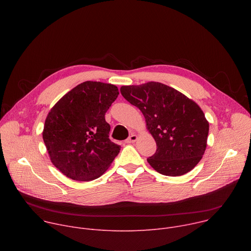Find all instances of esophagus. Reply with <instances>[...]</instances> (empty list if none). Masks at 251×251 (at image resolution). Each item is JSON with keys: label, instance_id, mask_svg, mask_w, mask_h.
Wrapping results in <instances>:
<instances>
[{"label": "esophagus", "instance_id": "1", "mask_svg": "<svg viewBox=\"0 0 251 251\" xmlns=\"http://www.w3.org/2000/svg\"><path fill=\"white\" fill-rule=\"evenodd\" d=\"M137 135L136 134H131L130 136H129V138L125 141L126 143H127V144H130V143H134L136 140H137Z\"/></svg>", "mask_w": 251, "mask_h": 251}]
</instances>
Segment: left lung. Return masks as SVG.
Returning <instances> with one entry per match:
<instances>
[{"label":"left lung","instance_id":"1","mask_svg":"<svg viewBox=\"0 0 251 251\" xmlns=\"http://www.w3.org/2000/svg\"><path fill=\"white\" fill-rule=\"evenodd\" d=\"M120 91L141 110L156 141V153L147 159L151 167L170 176L193 170L204 154L209 129L200 106L160 82L122 86Z\"/></svg>","mask_w":251,"mask_h":251}]
</instances>
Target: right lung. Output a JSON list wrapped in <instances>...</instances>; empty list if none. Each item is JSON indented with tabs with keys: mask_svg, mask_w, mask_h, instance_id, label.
I'll return each mask as SVG.
<instances>
[{
	"mask_svg": "<svg viewBox=\"0 0 251 251\" xmlns=\"http://www.w3.org/2000/svg\"><path fill=\"white\" fill-rule=\"evenodd\" d=\"M113 84L85 81L67 92L45 122L43 139L51 163L67 177L92 181L109 168L120 146L109 139L105 113L118 97Z\"/></svg>",
	"mask_w": 251,
	"mask_h": 251,
	"instance_id": "add662e5",
	"label": "right lung"
}]
</instances>
